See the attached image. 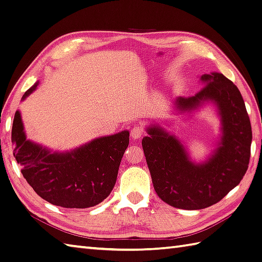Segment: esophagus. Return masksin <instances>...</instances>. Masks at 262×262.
<instances>
[{"instance_id": "34e87169", "label": "esophagus", "mask_w": 262, "mask_h": 262, "mask_svg": "<svg viewBox=\"0 0 262 262\" xmlns=\"http://www.w3.org/2000/svg\"><path fill=\"white\" fill-rule=\"evenodd\" d=\"M143 135V127L139 124H136L131 129V138L132 139H140Z\"/></svg>"}]
</instances>
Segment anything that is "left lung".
<instances>
[{
  "label": "left lung",
  "mask_w": 262,
  "mask_h": 262,
  "mask_svg": "<svg viewBox=\"0 0 262 262\" xmlns=\"http://www.w3.org/2000/svg\"><path fill=\"white\" fill-rule=\"evenodd\" d=\"M204 82L191 97H179L181 112L198 110L212 101L222 121L218 148L206 162L190 161L178 138L154 124L142 139L148 168L157 195L169 206L186 210L204 209L217 204L241 182L249 167L252 130L244 100L237 87L224 74L200 77Z\"/></svg>",
  "instance_id": "left-lung-1"
}]
</instances>
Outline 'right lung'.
I'll return each instance as SVG.
<instances>
[{
    "instance_id": "obj_1",
    "label": "right lung",
    "mask_w": 262,
    "mask_h": 262,
    "mask_svg": "<svg viewBox=\"0 0 262 262\" xmlns=\"http://www.w3.org/2000/svg\"><path fill=\"white\" fill-rule=\"evenodd\" d=\"M37 84L27 90L23 99ZM11 140L21 173L40 198L63 208H89L100 204L113 190L121 159L129 146V131L95 139L68 152H51L27 140L17 111Z\"/></svg>"
}]
</instances>
